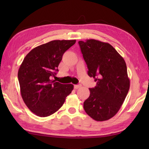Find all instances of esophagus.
<instances>
[{"mask_svg":"<svg viewBox=\"0 0 149 149\" xmlns=\"http://www.w3.org/2000/svg\"><path fill=\"white\" fill-rule=\"evenodd\" d=\"M81 87V85H74V89H79V88H80Z\"/></svg>","mask_w":149,"mask_h":149,"instance_id":"34e87169","label":"esophagus"}]
</instances>
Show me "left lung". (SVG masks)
Returning <instances> with one entry per match:
<instances>
[{
    "instance_id": "1",
    "label": "left lung",
    "mask_w": 149,
    "mask_h": 149,
    "mask_svg": "<svg viewBox=\"0 0 149 149\" xmlns=\"http://www.w3.org/2000/svg\"><path fill=\"white\" fill-rule=\"evenodd\" d=\"M91 77L97 81L84 103L85 112L96 121H106L116 114L130 89L124 59L112 45L95 39L78 42Z\"/></svg>"
}]
</instances>
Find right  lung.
Returning <instances> with one entry per match:
<instances>
[{
  "mask_svg": "<svg viewBox=\"0 0 149 149\" xmlns=\"http://www.w3.org/2000/svg\"><path fill=\"white\" fill-rule=\"evenodd\" d=\"M75 40H54L32 49L20 65L17 77L25 104L35 115L47 117L58 110L74 89L52 80L64 52Z\"/></svg>",
  "mask_w": 149,
  "mask_h": 149,
  "instance_id": "1",
  "label": "right lung"
}]
</instances>
